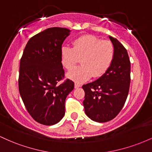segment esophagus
Masks as SVG:
<instances>
[{"instance_id": "1", "label": "esophagus", "mask_w": 152, "mask_h": 152, "mask_svg": "<svg viewBox=\"0 0 152 152\" xmlns=\"http://www.w3.org/2000/svg\"><path fill=\"white\" fill-rule=\"evenodd\" d=\"M79 87H81V84L78 83H75V88H79Z\"/></svg>"}]
</instances>
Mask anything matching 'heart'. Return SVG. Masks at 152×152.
Masks as SVG:
<instances>
[{
  "instance_id": "heart-1",
  "label": "heart",
  "mask_w": 152,
  "mask_h": 152,
  "mask_svg": "<svg viewBox=\"0 0 152 152\" xmlns=\"http://www.w3.org/2000/svg\"><path fill=\"white\" fill-rule=\"evenodd\" d=\"M72 48L61 49V62L67 70H71L81 60L82 65L69 71L67 77L82 83L91 76L98 78L106 72L114 56V47L111 41L84 35L75 39Z\"/></svg>"
}]
</instances>
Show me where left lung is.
<instances>
[{
    "instance_id": "left-lung-1",
    "label": "left lung",
    "mask_w": 152,
    "mask_h": 152,
    "mask_svg": "<svg viewBox=\"0 0 152 152\" xmlns=\"http://www.w3.org/2000/svg\"><path fill=\"white\" fill-rule=\"evenodd\" d=\"M114 47V56L106 72L96 81L82 86L85 113L94 121H111L120 112L129 94L131 63L128 53L116 38L109 36Z\"/></svg>"
}]
</instances>
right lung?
Wrapping results in <instances>:
<instances>
[{"label":"right lung","instance_id":"right-lung-1","mask_svg":"<svg viewBox=\"0 0 152 152\" xmlns=\"http://www.w3.org/2000/svg\"><path fill=\"white\" fill-rule=\"evenodd\" d=\"M65 28H47L30 38L20 61L18 88L28 112L35 121L51 126L65 114V101L74 83L64 78L61 46L70 34Z\"/></svg>","mask_w":152,"mask_h":152}]
</instances>
